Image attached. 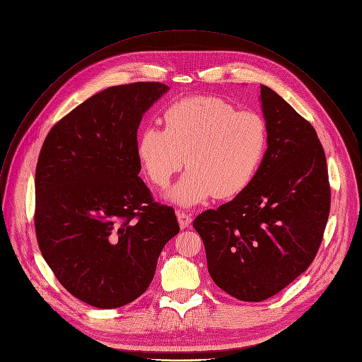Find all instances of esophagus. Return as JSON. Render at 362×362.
Listing matches in <instances>:
<instances>
[{
	"mask_svg": "<svg viewBox=\"0 0 362 362\" xmlns=\"http://www.w3.org/2000/svg\"><path fill=\"white\" fill-rule=\"evenodd\" d=\"M177 218H178V223H180V227H181V228H187V227H189L191 223H192L191 215H188V214L184 212V211H177Z\"/></svg>",
	"mask_w": 362,
	"mask_h": 362,
	"instance_id": "34e87169",
	"label": "esophagus"
}]
</instances>
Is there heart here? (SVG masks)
Masks as SVG:
<instances>
[{"label":"heart","instance_id":"b5f03b06","mask_svg":"<svg viewBox=\"0 0 362 362\" xmlns=\"http://www.w3.org/2000/svg\"><path fill=\"white\" fill-rule=\"evenodd\" d=\"M164 129L144 127L135 142L136 158L157 187H165L187 160L189 170L168 191V198L191 206L209 197L230 198L257 175L268 148V128L261 114L221 98L192 97L171 104Z\"/></svg>","mask_w":362,"mask_h":362}]
</instances>
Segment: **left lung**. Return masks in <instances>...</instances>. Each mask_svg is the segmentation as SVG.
Returning <instances> with one entry per match:
<instances>
[{"mask_svg": "<svg viewBox=\"0 0 362 362\" xmlns=\"http://www.w3.org/2000/svg\"><path fill=\"white\" fill-rule=\"evenodd\" d=\"M259 101L268 128L261 168L233 201L194 220L214 282L250 303L278 294L310 267L331 201L327 160L314 127L265 86Z\"/></svg>", "mask_w": 362, "mask_h": 362, "instance_id": "8db88e82", "label": "left lung"}]
</instances>
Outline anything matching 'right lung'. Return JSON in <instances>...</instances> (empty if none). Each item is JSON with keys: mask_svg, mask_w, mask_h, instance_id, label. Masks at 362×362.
Listing matches in <instances>:
<instances>
[{"mask_svg": "<svg viewBox=\"0 0 362 362\" xmlns=\"http://www.w3.org/2000/svg\"><path fill=\"white\" fill-rule=\"evenodd\" d=\"M170 87H110L48 132L35 170V234L65 290L111 310L150 286L164 245L180 233L171 206L138 177L136 131Z\"/></svg>", "mask_w": 362, "mask_h": 362, "instance_id": "add662e5", "label": "right lung"}]
</instances>
